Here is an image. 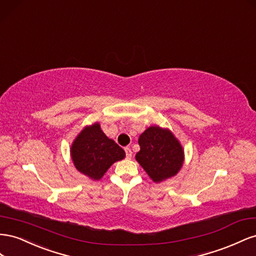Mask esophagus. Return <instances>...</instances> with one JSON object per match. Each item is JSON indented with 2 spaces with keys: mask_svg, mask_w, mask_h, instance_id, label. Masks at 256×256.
<instances>
[{
  "mask_svg": "<svg viewBox=\"0 0 256 256\" xmlns=\"http://www.w3.org/2000/svg\"><path fill=\"white\" fill-rule=\"evenodd\" d=\"M126 150V158H132V154H133V152H132V150H130V148H126L124 149Z\"/></svg>",
  "mask_w": 256,
  "mask_h": 256,
  "instance_id": "obj_1",
  "label": "esophagus"
}]
</instances>
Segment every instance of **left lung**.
I'll use <instances>...</instances> for the list:
<instances>
[{
  "label": "left lung",
  "mask_w": 256,
  "mask_h": 256,
  "mask_svg": "<svg viewBox=\"0 0 256 256\" xmlns=\"http://www.w3.org/2000/svg\"><path fill=\"white\" fill-rule=\"evenodd\" d=\"M140 146L135 158L151 180L160 184L179 172L184 162V150L168 128L149 126L138 138Z\"/></svg>",
  "instance_id": "8db88e82"
}]
</instances>
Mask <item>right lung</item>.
I'll list each match as a JSON object with an SVG mask.
<instances>
[{"label": "right lung", "instance_id": "1", "mask_svg": "<svg viewBox=\"0 0 256 256\" xmlns=\"http://www.w3.org/2000/svg\"><path fill=\"white\" fill-rule=\"evenodd\" d=\"M70 151L76 170L93 181L103 178L109 167L126 158L124 150L104 134L98 122L84 126Z\"/></svg>", "mask_w": 256, "mask_h": 256}]
</instances>
